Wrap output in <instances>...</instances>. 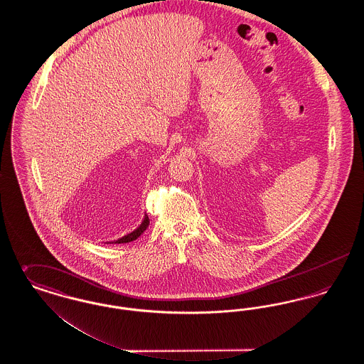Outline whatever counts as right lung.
<instances>
[{
  "mask_svg": "<svg viewBox=\"0 0 364 364\" xmlns=\"http://www.w3.org/2000/svg\"><path fill=\"white\" fill-rule=\"evenodd\" d=\"M149 224H150V220H149V217H147V215H144V220L141 221V224H140L138 229H135L134 232L128 233L127 236H122V239H119V240L112 242H114V244H124V242H134V240H136L139 236H140V235L147 229Z\"/></svg>",
  "mask_w": 364,
  "mask_h": 364,
  "instance_id": "add662e5",
  "label": "right lung"
}]
</instances>
